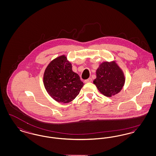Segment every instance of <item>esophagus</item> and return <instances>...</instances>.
<instances>
[{
	"mask_svg": "<svg viewBox=\"0 0 156 156\" xmlns=\"http://www.w3.org/2000/svg\"><path fill=\"white\" fill-rule=\"evenodd\" d=\"M92 81V79L91 78H89L88 79L85 80V83H89V82H91Z\"/></svg>",
	"mask_w": 156,
	"mask_h": 156,
	"instance_id": "esophagus-1",
	"label": "esophagus"
}]
</instances>
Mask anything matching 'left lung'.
<instances>
[{"label":"left lung","instance_id":"1","mask_svg":"<svg viewBox=\"0 0 156 156\" xmlns=\"http://www.w3.org/2000/svg\"><path fill=\"white\" fill-rule=\"evenodd\" d=\"M97 78L94 80L99 91L105 96L111 97L118 94L125 82L123 70L116 61H105L101 63L96 71Z\"/></svg>","mask_w":156,"mask_h":156}]
</instances>
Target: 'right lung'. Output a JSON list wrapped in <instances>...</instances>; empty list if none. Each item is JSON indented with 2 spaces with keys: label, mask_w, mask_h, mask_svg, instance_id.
<instances>
[{
  "label": "right lung",
  "mask_w": 156,
  "mask_h": 156,
  "mask_svg": "<svg viewBox=\"0 0 156 156\" xmlns=\"http://www.w3.org/2000/svg\"><path fill=\"white\" fill-rule=\"evenodd\" d=\"M45 89L50 97L64 104L73 101L83 86L80 76L73 71L72 64L65 55L52 59L43 75Z\"/></svg>",
  "instance_id": "1"
}]
</instances>
